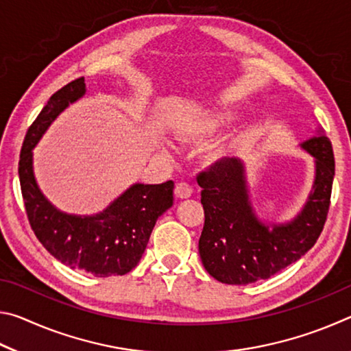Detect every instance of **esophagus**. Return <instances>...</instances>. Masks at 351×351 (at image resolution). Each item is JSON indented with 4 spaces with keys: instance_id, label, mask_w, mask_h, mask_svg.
I'll use <instances>...</instances> for the list:
<instances>
[{
    "instance_id": "esophagus-1",
    "label": "esophagus",
    "mask_w": 351,
    "mask_h": 351,
    "mask_svg": "<svg viewBox=\"0 0 351 351\" xmlns=\"http://www.w3.org/2000/svg\"><path fill=\"white\" fill-rule=\"evenodd\" d=\"M193 189L187 182H176L175 186V195L178 198H189L192 195Z\"/></svg>"
}]
</instances>
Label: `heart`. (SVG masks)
<instances>
[{"label": "heart", "mask_w": 351, "mask_h": 351, "mask_svg": "<svg viewBox=\"0 0 351 351\" xmlns=\"http://www.w3.org/2000/svg\"><path fill=\"white\" fill-rule=\"evenodd\" d=\"M229 116L226 112H217V114H207L197 119H190L181 128L182 138L187 139H203L206 136L215 133L219 127L229 122Z\"/></svg>", "instance_id": "b5f03b06"}]
</instances>
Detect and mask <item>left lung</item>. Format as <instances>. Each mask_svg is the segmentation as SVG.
<instances>
[{
    "mask_svg": "<svg viewBox=\"0 0 351 351\" xmlns=\"http://www.w3.org/2000/svg\"><path fill=\"white\" fill-rule=\"evenodd\" d=\"M300 147L314 158L316 176L304 209L288 223L268 226L255 215L239 158H223L197 176L206 217L199 257L218 282L266 280L304 257L317 241L330 209L335 156L324 133Z\"/></svg>",
    "mask_w": 351,
    "mask_h": 351,
    "instance_id": "left-lung-1",
    "label": "left lung"
}]
</instances>
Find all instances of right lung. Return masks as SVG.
I'll list each match as a JSON object with an SVG mask.
<instances>
[{"label": "right lung", "mask_w": 351, "mask_h": 351, "mask_svg": "<svg viewBox=\"0 0 351 351\" xmlns=\"http://www.w3.org/2000/svg\"><path fill=\"white\" fill-rule=\"evenodd\" d=\"M85 94V79H75L51 96L23 142L19 176L34 234L46 251L69 266L96 277L123 276L144 254L156 219L173 206V181L133 184L104 212L91 217L56 209L34 176L32 148L69 104Z\"/></svg>", "instance_id": "1"}]
</instances>
